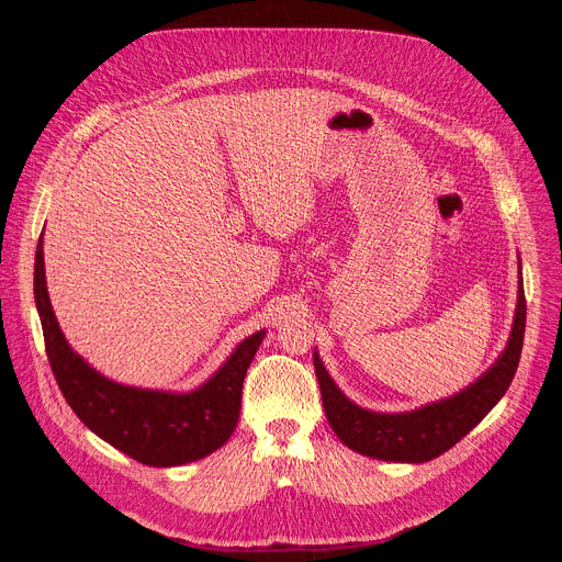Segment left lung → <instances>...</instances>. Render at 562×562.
I'll return each mask as SVG.
<instances>
[{"label": "left lung", "mask_w": 562, "mask_h": 562, "mask_svg": "<svg viewBox=\"0 0 562 562\" xmlns=\"http://www.w3.org/2000/svg\"><path fill=\"white\" fill-rule=\"evenodd\" d=\"M518 258V300L507 347L496 362L462 391L416 407L412 412H371L349 400L329 375L325 362L313 351V367L323 393V407L336 436L349 449L386 462H429L449 451L483 420L507 393L522 351L525 338V289Z\"/></svg>", "instance_id": "obj_1"}]
</instances>
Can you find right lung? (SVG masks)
Returning <instances> with one entry per match:
<instances>
[{"label": "right lung", "mask_w": 562, "mask_h": 562, "mask_svg": "<svg viewBox=\"0 0 562 562\" xmlns=\"http://www.w3.org/2000/svg\"><path fill=\"white\" fill-rule=\"evenodd\" d=\"M35 304L46 356L66 403L104 442L148 467H180L213 453L231 438L245 375L267 329L239 342L222 367L191 391L142 389L106 378L68 345L48 297L44 233L35 251Z\"/></svg>", "instance_id": "add662e5"}]
</instances>
